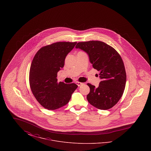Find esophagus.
Segmentation results:
<instances>
[{"label": "esophagus", "mask_w": 151, "mask_h": 151, "mask_svg": "<svg viewBox=\"0 0 151 151\" xmlns=\"http://www.w3.org/2000/svg\"><path fill=\"white\" fill-rule=\"evenodd\" d=\"M76 83V84L79 86H82V85L84 84V83H80V82H78V81H77Z\"/></svg>", "instance_id": "obj_1"}]
</instances>
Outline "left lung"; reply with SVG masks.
<instances>
[{"label": "left lung", "mask_w": 151, "mask_h": 151, "mask_svg": "<svg viewBox=\"0 0 151 151\" xmlns=\"http://www.w3.org/2000/svg\"><path fill=\"white\" fill-rule=\"evenodd\" d=\"M75 47L85 51L93 67L100 72L99 86L87 84L90 88L88 101L101 110L113 107L121 98L126 86V73L122 58L113 47L99 41L79 42Z\"/></svg>", "instance_id": "obj_1"}]
</instances>
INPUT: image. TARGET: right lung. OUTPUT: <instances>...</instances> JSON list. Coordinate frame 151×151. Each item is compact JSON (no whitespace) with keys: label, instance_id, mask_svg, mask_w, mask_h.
Returning a JSON list of instances; mask_svg holds the SVG:
<instances>
[{"label":"right lung","instance_id":"1","mask_svg":"<svg viewBox=\"0 0 151 151\" xmlns=\"http://www.w3.org/2000/svg\"><path fill=\"white\" fill-rule=\"evenodd\" d=\"M77 43L58 42L42 47L36 53L29 71V84L37 101L48 110L65 105L78 88L75 83H58L57 73L65 65V58Z\"/></svg>","mask_w":151,"mask_h":151}]
</instances>
